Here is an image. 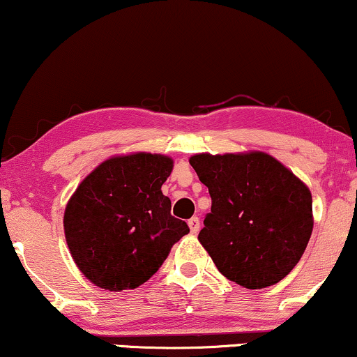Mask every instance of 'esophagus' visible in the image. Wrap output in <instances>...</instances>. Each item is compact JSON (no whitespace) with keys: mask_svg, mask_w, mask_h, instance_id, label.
<instances>
[{"mask_svg":"<svg viewBox=\"0 0 357 357\" xmlns=\"http://www.w3.org/2000/svg\"><path fill=\"white\" fill-rule=\"evenodd\" d=\"M188 225H189V228H190V233L192 234H197L199 233V229H200V220L197 218V217H192L188 222Z\"/></svg>","mask_w":357,"mask_h":357,"instance_id":"34e87169","label":"esophagus"}]
</instances>
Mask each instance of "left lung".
<instances>
[{"label":"left lung","instance_id":"obj_1","mask_svg":"<svg viewBox=\"0 0 357 357\" xmlns=\"http://www.w3.org/2000/svg\"><path fill=\"white\" fill-rule=\"evenodd\" d=\"M212 210L199 241L228 280L248 289L277 284L303 257L312 234V195L262 152L194 155Z\"/></svg>","mask_w":357,"mask_h":357}]
</instances>
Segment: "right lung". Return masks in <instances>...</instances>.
Returning <instances> with one entry per match:
<instances>
[{"label":"right lung","mask_w":357,"mask_h":357,"mask_svg":"<svg viewBox=\"0 0 357 357\" xmlns=\"http://www.w3.org/2000/svg\"><path fill=\"white\" fill-rule=\"evenodd\" d=\"M172 169V158L134 153L107 160L79 184L64 212V234L74 262L93 284L137 288L189 233L162 192Z\"/></svg>","instance_id":"add662e5"}]
</instances>
